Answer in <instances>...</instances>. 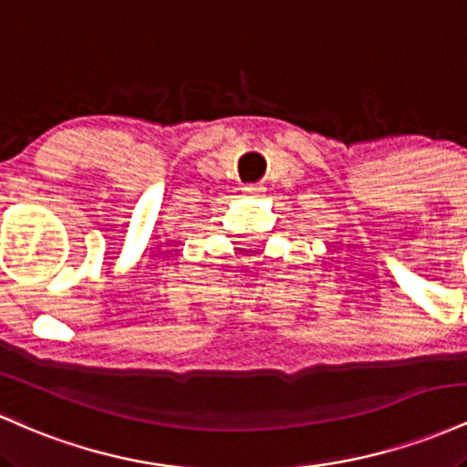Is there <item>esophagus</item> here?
I'll return each mask as SVG.
<instances>
[{
    "label": "esophagus",
    "mask_w": 467,
    "mask_h": 467,
    "mask_svg": "<svg viewBox=\"0 0 467 467\" xmlns=\"http://www.w3.org/2000/svg\"><path fill=\"white\" fill-rule=\"evenodd\" d=\"M264 191H265L264 184H245L244 186L245 195H259V192H264Z\"/></svg>",
    "instance_id": "esophagus-1"
}]
</instances>
